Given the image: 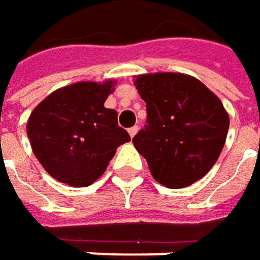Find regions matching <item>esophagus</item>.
Returning <instances> with one entry per match:
<instances>
[{
	"label": "esophagus",
	"mask_w": 260,
	"mask_h": 260,
	"mask_svg": "<svg viewBox=\"0 0 260 260\" xmlns=\"http://www.w3.org/2000/svg\"><path fill=\"white\" fill-rule=\"evenodd\" d=\"M138 130H139V128H138V125H135V127H132V128H128V135H130V136L133 138V136H135V135L138 133Z\"/></svg>",
	"instance_id": "34e87169"
}]
</instances>
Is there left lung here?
I'll list each match as a JSON object with an SVG mask.
<instances>
[{
  "label": "left lung",
  "instance_id": "left-lung-1",
  "mask_svg": "<svg viewBox=\"0 0 260 260\" xmlns=\"http://www.w3.org/2000/svg\"><path fill=\"white\" fill-rule=\"evenodd\" d=\"M147 103V125L133 145L160 185L180 189L204 177L218 160L229 132L221 100L195 77L154 72L135 77Z\"/></svg>",
  "mask_w": 260,
  "mask_h": 260
}]
</instances>
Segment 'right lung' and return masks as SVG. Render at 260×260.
<instances>
[{
  "instance_id": "add662e5",
  "label": "right lung",
  "mask_w": 260,
  "mask_h": 260,
  "mask_svg": "<svg viewBox=\"0 0 260 260\" xmlns=\"http://www.w3.org/2000/svg\"><path fill=\"white\" fill-rule=\"evenodd\" d=\"M115 80L78 81L41 101L27 122L31 150L45 171L69 186L92 185L116 148L130 141L118 113L104 107Z\"/></svg>"
}]
</instances>
